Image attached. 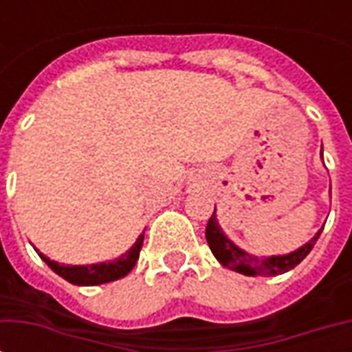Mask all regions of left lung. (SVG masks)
I'll return each instance as SVG.
<instances>
[{
  "instance_id": "8db88e82",
  "label": "left lung",
  "mask_w": 352,
  "mask_h": 352,
  "mask_svg": "<svg viewBox=\"0 0 352 352\" xmlns=\"http://www.w3.org/2000/svg\"><path fill=\"white\" fill-rule=\"evenodd\" d=\"M322 228L318 230L315 237L311 239L309 243L303 245L302 249L290 252V254H285V256H267V258L251 256V254H247V252L241 251L239 247L232 243L228 237L224 236L221 226H219L214 211L211 214V219L207 221L206 237L207 243L211 247V251H213L214 258L219 260L224 267H230V270L243 273V275H267L270 277V275H280V273H287L290 270H294L296 265L300 264L309 254L311 249L315 247Z\"/></svg>"
}]
</instances>
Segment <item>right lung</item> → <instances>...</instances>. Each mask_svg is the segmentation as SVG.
<instances>
[{
  "label": "right lung",
  "mask_w": 352,
  "mask_h": 352,
  "mask_svg": "<svg viewBox=\"0 0 352 352\" xmlns=\"http://www.w3.org/2000/svg\"><path fill=\"white\" fill-rule=\"evenodd\" d=\"M143 239H145V232L138 237V241L133 243L130 251L122 254L120 258L109 262V264L103 262V264L92 265H62L54 260L43 256L41 252H39V256L47 262L52 272L58 273L60 277H64L65 280H69L73 285H80V287H90V285H101V283H111V280L126 277L138 262L139 251L143 247Z\"/></svg>",
  "instance_id": "add662e5"
}]
</instances>
